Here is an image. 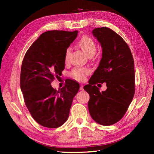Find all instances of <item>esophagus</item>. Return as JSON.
<instances>
[{"label": "esophagus", "instance_id": "esophagus-1", "mask_svg": "<svg viewBox=\"0 0 154 154\" xmlns=\"http://www.w3.org/2000/svg\"><path fill=\"white\" fill-rule=\"evenodd\" d=\"M80 90H84V88H83V85H80Z\"/></svg>", "mask_w": 154, "mask_h": 154}]
</instances>
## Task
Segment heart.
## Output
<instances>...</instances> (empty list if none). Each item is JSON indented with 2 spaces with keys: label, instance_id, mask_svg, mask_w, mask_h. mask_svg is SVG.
I'll return each mask as SVG.
<instances>
[{
  "label": "heart",
  "instance_id": "obj_1",
  "mask_svg": "<svg viewBox=\"0 0 154 154\" xmlns=\"http://www.w3.org/2000/svg\"><path fill=\"white\" fill-rule=\"evenodd\" d=\"M79 45L82 48V50L85 52L88 56L94 55L96 52V45L94 41L88 36L85 35L81 37L79 41ZM71 48H68L66 51L65 60H68L71 54ZM90 73V71L86 68H77L72 70L71 75L77 80L82 81L84 80L87 75Z\"/></svg>",
  "mask_w": 154,
  "mask_h": 154
}]
</instances>
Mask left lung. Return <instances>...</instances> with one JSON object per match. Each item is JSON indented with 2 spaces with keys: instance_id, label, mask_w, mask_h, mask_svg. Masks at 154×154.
<instances>
[{
  "instance_id": "1",
  "label": "left lung",
  "mask_w": 154,
  "mask_h": 154,
  "mask_svg": "<svg viewBox=\"0 0 154 154\" xmlns=\"http://www.w3.org/2000/svg\"><path fill=\"white\" fill-rule=\"evenodd\" d=\"M92 34L102 48V58L84 89L90 95L88 109L99 125L116 123L125 113L135 94L134 61L126 42L106 27L95 28ZM106 82L107 89L100 92L94 86Z\"/></svg>"
}]
</instances>
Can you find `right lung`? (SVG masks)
Listing matches in <instances>:
<instances>
[{
  "label": "right lung",
  "mask_w": 154,
  "mask_h": 154,
  "mask_svg": "<svg viewBox=\"0 0 154 154\" xmlns=\"http://www.w3.org/2000/svg\"><path fill=\"white\" fill-rule=\"evenodd\" d=\"M78 31H48L41 34L26 51L21 66L20 89L31 115L39 125L58 128L67 121L79 84L68 80L59 90L51 83L62 75L66 51Z\"/></svg>",
  "instance_id": "1"
}]
</instances>
